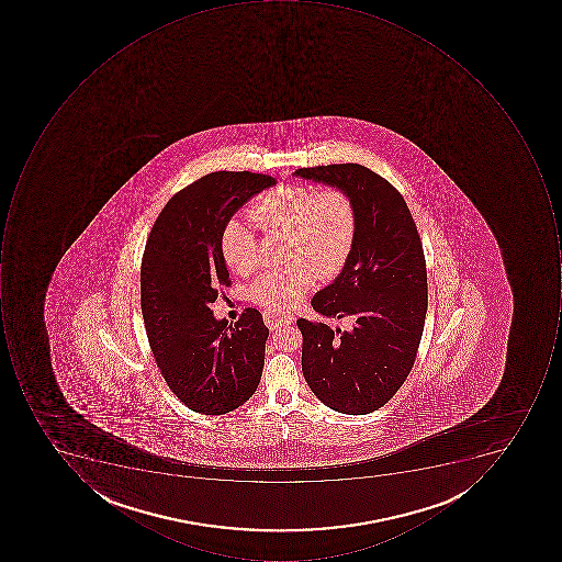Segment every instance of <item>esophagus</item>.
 <instances>
[{"mask_svg":"<svg viewBox=\"0 0 562 562\" xmlns=\"http://www.w3.org/2000/svg\"><path fill=\"white\" fill-rule=\"evenodd\" d=\"M263 319L268 329H277V327L286 326V324L292 323L294 314H290V312L265 311Z\"/></svg>","mask_w":562,"mask_h":562,"instance_id":"34e87169","label":"esophagus"}]
</instances>
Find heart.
Masks as SVG:
<instances>
[{
  "mask_svg": "<svg viewBox=\"0 0 562 562\" xmlns=\"http://www.w3.org/2000/svg\"><path fill=\"white\" fill-rule=\"evenodd\" d=\"M246 213L263 235L285 236L283 255L289 263L268 270L250 289L251 301L268 311L294 307L317 277L338 276L355 246L356 202L338 186L316 191L302 183H280L258 195ZM220 250L226 265L239 276H250L260 265L257 236L243 221L224 224Z\"/></svg>",
  "mask_w": 562,
  "mask_h": 562,
  "instance_id": "1",
  "label": "heart"
}]
</instances>
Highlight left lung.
Returning <instances> with one entry per match:
<instances>
[{"mask_svg":"<svg viewBox=\"0 0 562 562\" xmlns=\"http://www.w3.org/2000/svg\"><path fill=\"white\" fill-rule=\"evenodd\" d=\"M295 176L338 186L358 211L355 246L342 272L312 297L330 319L351 317L349 330L299 319L302 373L333 411L364 415L398 392L417 358L427 312L423 239L401 192L360 164L304 167Z\"/></svg>","mask_w":562,"mask_h":562,"instance_id":"obj_1","label":"left lung"}]
</instances>
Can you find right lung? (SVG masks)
<instances>
[{"instance_id": "obj_1", "label": "right lung", "mask_w": 562, "mask_h": 562, "mask_svg": "<svg viewBox=\"0 0 562 562\" xmlns=\"http://www.w3.org/2000/svg\"><path fill=\"white\" fill-rule=\"evenodd\" d=\"M273 183L248 170L207 173L170 198L145 245L139 301L155 363L173 395L199 414H228L260 383L268 338L260 312L245 308L228 326L211 305L232 285L221 229Z\"/></svg>"}]
</instances>
